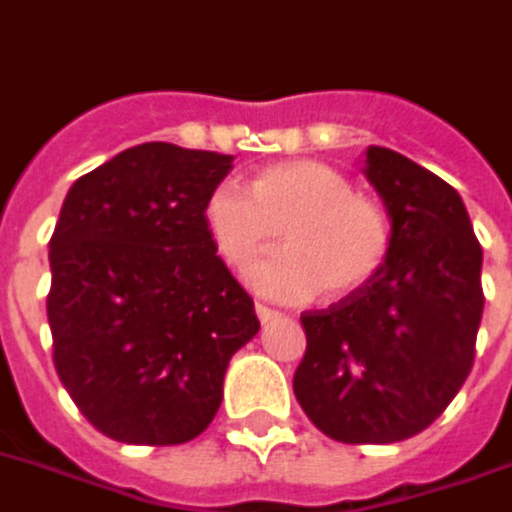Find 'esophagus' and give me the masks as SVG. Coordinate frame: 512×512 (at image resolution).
Instances as JSON below:
<instances>
[{
  "mask_svg": "<svg viewBox=\"0 0 512 512\" xmlns=\"http://www.w3.org/2000/svg\"><path fill=\"white\" fill-rule=\"evenodd\" d=\"M255 314H257V320H260L263 325L276 320V317H282V312H276V309H271V306L266 304H255Z\"/></svg>",
  "mask_w": 512,
  "mask_h": 512,
  "instance_id": "esophagus-1",
  "label": "esophagus"
}]
</instances>
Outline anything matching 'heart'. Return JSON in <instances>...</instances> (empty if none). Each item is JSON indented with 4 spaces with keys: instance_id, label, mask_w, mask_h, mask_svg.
I'll return each instance as SVG.
<instances>
[{
    "instance_id": "obj_1",
    "label": "heart",
    "mask_w": 512,
    "mask_h": 512,
    "mask_svg": "<svg viewBox=\"0 0 512 512\" xmlns=\"http://www.w3.org/2000/svg\"><path fill=\"white\" fill-rule=\"evenodd\" d=\"M203 219L217 255L238 271L285 233V252L249 271V285L279 301L350 298L372 285L391 252L385 211L320 160L274 162L257 173L252 192L222 181L208 192Z\"/></svg>"
}]
</instances>
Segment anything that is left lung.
Here are the masks:
<instances>
[{
    "instance_id": "obj_1",
    "label": "left lung",
    "mask_w": 512,
    "mask_h": 512,
    "mask_svg": "<svg viewBox=\"0 0 512 512\" xmlns=\"http://www.w3.org/2000/svg\"><path fill=\"white\" fill-rule=\"evenodd\" d=\"M363 176L391 219V252L361 293L301 314L293 391L325 437L388 445L431 426L467 380L483 249L461 195L418 162L369 146Z\"/></svg>"
}]
</instances>
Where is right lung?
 Returning <instances> with one entry per match:
<instances>
[{
	"label": "right lung",
	"instance_id": "add662e5",
	"mask_svg": "<svg viewBox=\"0 0 512 512\" xmlns=\"http://www.w3.org/2000/svg\"><path fill=\"white\" fill-rule=\"evenodd\" d=\"M230 154L140 143L75 181L51 236L59 380L105 437L181 445L208 429L260 323L203 208Z\"/></svg>",
	"mask_w": 512,
	"mask_h": 512
}]
</instances>
